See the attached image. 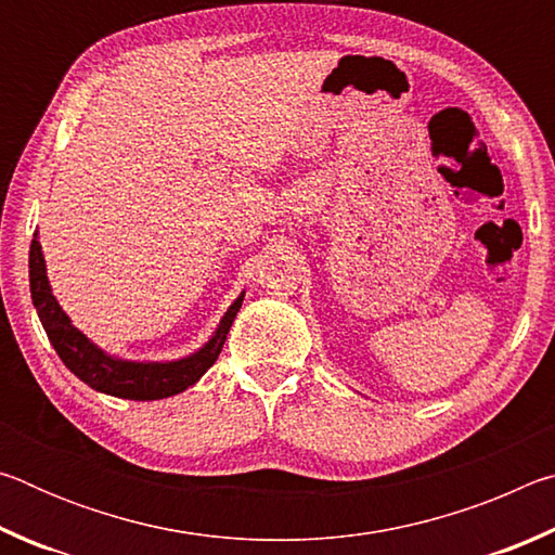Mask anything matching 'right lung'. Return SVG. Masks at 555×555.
I'll return each instance as SVG.
<instances>
[{
	"mask_svg": "<svg viewBox=\"0 0 555 555\" xmlns=\"http://www.w3.org/2000/svg\"><path fill=\"white\" fill-rule=\"evenodd\" d=\"M29 281H31V300L39 311L43 323V331L49 335L53 350L59 352L65 367H68L75 377L82 379L95 391L109 393V397L119 399H134V401H154L166 399L173 393H181L188 387H193L205 372H208L218 354L222 350L228 333L232 327L234 315L242 308L244 296H240L230 306V311L218 325V331L203 345L198 352L176 362H129L117 360L92 345L78 327L70 323V318L63 313L59 300L53 298L49 276H46V261L39 240H31L29 251Z\"/></svg>",
	"mask_w": 555,
	"mask_h": 555,
	"instance_id": "1",
	"label": "right lung"
}]
</instances>
